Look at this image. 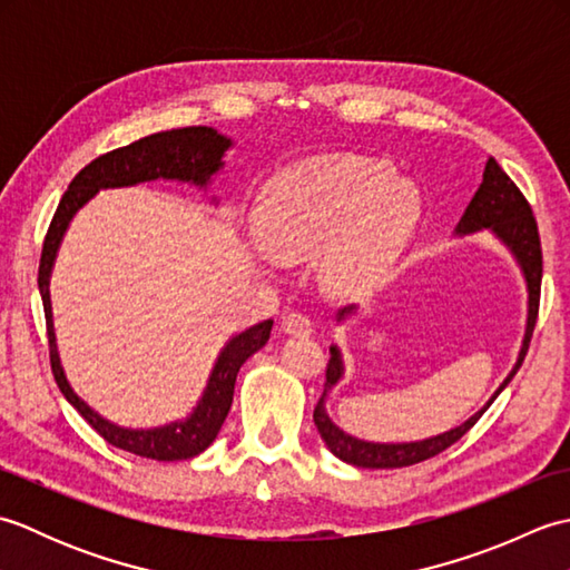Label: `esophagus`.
Wrapping results in <instances>:
<instances>
[{
    "label": "esophagus",
    "mask_w": 570,
    "mask_h": 570,
    "mask_svg": "<svg viewBox=\"0 0 570 570\" xmlns=\"http://www.w3.org/2000/svg\"><path fill=\"white\" fill-rule=\"evenodd\" d=\"M282 331L288 335H311L313 333V323L304 313H288L282 321Z\"/></svg>",
    "instance_id": "34e87169"
}]
</instances>
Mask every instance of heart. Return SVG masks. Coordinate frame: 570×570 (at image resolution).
<instances>
[{
    "label": "heart",
    "instance_id": "b5f03b06",
    "mask_svg": "<svg viewBox=\"0 0 570 570\" xmlns=\"http://www.w3.org/2000/svg\"><path fill=\"white\" fill-rule=\"evenodd\" d=\"M421 220V190L392 164L355 154L313 156L262 186L252 210L259 245L276 259L321 254L325 282L360 292L386 274ZM257 259H266L257 252Z\"/></svg>",
    "mask_w": 570,
    "mask_h": 570
}]
</instances>
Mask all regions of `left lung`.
<instances>
[{
    "instance_id": "8db88e82",
    "label": "left lung",
    "mask_w": 570,
    "mask_h": 570,
    "mask_svg": "<svg viewBox=\"0 0 570 570\" xmlns=\"http://www.w3.org/2000/svg\"><path fill=\"white\" fill-rule=\"evenodd\" d=\"M480 229H488V233L500 242V245L507 247V252L512 254V259L517 262L519 272H522L524 286H527V325H524V337H522V347H519V355L514 367L510 374L502 380V384L494 390V394L488 399L485 406L475 411L468 421L460 423L455 429H448L443 433L429 435L423 441H404V443H380V441H365L357 439V435L345 433L337 423L328 416V409H325V402H328V394L341 384L343 374H345V362L343 353L337 345H331V362H328V372H325V390L321 402L313 411V421H316V429L321 433L323 443L328 445V451L341 458L343 463H350L355 468H406V465H416L421 460H429L433 455L443 453L445 448H451L458 439L475 426L478 419L485 414L494 399L500 396L507 384L512 382L517 370L522 367L524 355L529 350L531 333H534V323H537V311H539V292H541V247H539V229L537 220L531 215V208L527 198L519 193V188L512 184V178L507 176L500 164L488 159L485 171H482V184L475 190V196L468 203V208L460 217L453 235L455 237H465V235H475ZM357 304H350L337 308L335 313V323L341 325L347 318H353L357 313Z\"/></svg>"
}]
</instances>
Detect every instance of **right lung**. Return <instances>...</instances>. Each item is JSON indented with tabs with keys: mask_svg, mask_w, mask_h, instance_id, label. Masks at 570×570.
<instances>
[{
	"mask_svg": "<svg viewBox=\"0 0 570 570\" xmlns=\"http://www.w3.org/2000/svg\"><path fill=\"white\" fill-rule=\"evenodd\" d=\"M233 147L235 141L220 135V131L213 127H184L156 131V135L131 141L122 149L102 154L70 180L68 190L58 203L51 227H48L39 264V292L46 311L53 377L63 396L78 409V414L88 421L107 443L122 448L127 453L151 460H188L200 455L205 448L217 439V433H220L227 419V411L233 406L239 367L269 341L274 321L269 318L254 323L249 328L229 337L220 353H217L208 384H205L200 399L196 406L190 409V414L186 419L168 421L164 426L151 429L119 426V423L98 414L82 396L76 394V390H72L66 377L63 365H60L51 308V274L60 242H63L72 217L98 196L100 190L131 188L139 184H149V180H176V184H188L196 186L198 190H208L217 174L225 168L223 159ZM210 203L217 205V198L213 196Z\"/></svg>",
	"mask_w": 570,
	"mask_h": 570,
	"instance_id": "add662e5",
	"label": "right lung"
}]
</instances>
